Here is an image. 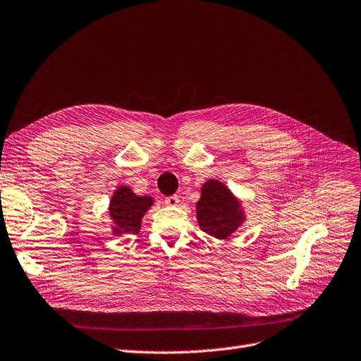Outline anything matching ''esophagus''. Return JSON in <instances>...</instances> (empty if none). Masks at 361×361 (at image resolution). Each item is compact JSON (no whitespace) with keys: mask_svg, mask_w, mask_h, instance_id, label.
<instances>
[{"mask_svg":"<svg viewBox=\"0 0 361 361\" xmlns=\"http://www.w3.org/2000/svg\"><path fill=\"white\" fill-rule=\"evenodd\" d=\"M164 204L169 205V207H176V205L179 204V198L176 195H171V197H167L164 200Z\"/></svg>","mask_w":361,"mask_h":361,"instance_id":"obj_1","label":"esophagus"}]
</instances>
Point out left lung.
I'll return each mask as SVG.
<instances>
[{"mask_svg": "<svg viewBox=\"0 0 361 361\" xmlns=\"http://www.w3.org/2000/svg\"><path fill=\"white\" fill-rule=\"evenodd\" d=\"M195 217L202 232L221 241L229 239L247 221L243 200L217 179L202 183Z\"/></svg>", "mask_w": 361, "mask_h": 361, "instance_id": "left-lung-1", "label": "left lung"}]
</instances>
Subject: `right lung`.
Instances as JSON below:
<instances>
[{"label":"right lung","instance_id":"1","mask_svg":"<svg viewBox=\"0 0 361 361\" xmlns=\"http://www.w3.org/2000/svg\"><path fill=\"white\" fill-rule=\"evenodd\" d=\"M154 200L149 195H136L129 185H120L113 192L109 204L111 235L123 236L138 233L142 219L152 207Z\"/></svg>","mask_w":361,"mask_h":361}]
</instances>
